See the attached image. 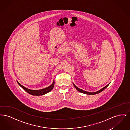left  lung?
<instances>
[{"label": "left lung", "instance_id": "8db88e82", "mask_svg": "<svg viewBox=\"0 0 130 130\" xmlns=\"http://www.w3.org/2000/svg\"><path fill=\"white\" fill-rule=\"evenodd\" d=\"M110 84V83L109 84H108L107 85H106V86L104 87V88H102L101 89H100V90L99 91H98V92H94V93H90V92H86V91H83V90H81L80 89H79V88H78L74 84V86L75 87V88L76 89V90H77V91H78L79 92H80V93H85V94H92V95H93V94H97V93H100V92H101L102 91H103L104 89H105V88H106L107 87L109 86V85Z\"/></svg>", "mask_w": 130, "mask_h": 130}]
</instances>
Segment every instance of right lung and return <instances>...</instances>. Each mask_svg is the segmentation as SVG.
<instances>
[{"label": "right lung", "mask_w": 130, "mask_h": 130, "mask_svg": "<svg viewBox=\"0 0 130 130\" xmlns=\"http://www.w3.org/2000/svg\"><path fill=\"white\" fill-rule=\"evenodd\" d=\"M18 83L19 84V85L20 87H21L24 90H25L26 92L29 93V94H30L31 95H36V96H39V95H42L45 94H46L50 92L54 88V84H55V82L54 81L53 83L50 86L46 88H44L43 89H41V90H32L29 89L28 88H26L25 87L22 86V85H21L18 81H17Z\"/></svg>", "instance_id": "obj_1"}]
</instances>
